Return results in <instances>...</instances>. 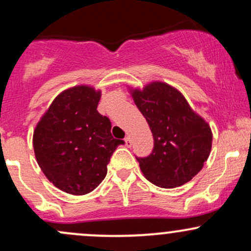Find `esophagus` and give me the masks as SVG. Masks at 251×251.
Instances as JSON below:
<instances>
[{
  "instance_id": "obj_1",
  "label": "esophagus",
  "mask_w": 251,
  "mask_h": 251,
  "mask_svg": "<svg viewBox=\"0 0 251 251\" xmlns=\"http://www.w3.org/2000/svg\"><path fill=\"white\" fill-rule=\"evenodd\" d=\"M125 144L127 148H131L132 146V140H131V138H129V135H127V137L125 138Z\"/></svg>"
}]
</instances>
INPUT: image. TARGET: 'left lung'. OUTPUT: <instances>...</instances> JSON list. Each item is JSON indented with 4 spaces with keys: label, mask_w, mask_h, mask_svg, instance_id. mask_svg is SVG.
<instances>
[{
    "label": "left lung",
    "mask_w": 251,
    "mask_h": 251,
    "mask_svg": "<svg viewBox=\"0 0 251 251\" xmlns=\"http://www.w3.org/2000/svg\"><path fill=\"white\" fill-rule=\"evenodd\" d=\"M129 94L148 122L154 146L149 157L137 158L144 177L154 185H184L203 169L212 146V132L174 86L152 81Z\"/></svg>",
    "instance_id": "1"
}]
</instances>
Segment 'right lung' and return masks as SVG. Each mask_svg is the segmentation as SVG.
<instances>
[{
	"label": "right lung",
	"instance_id": "obj_1",
	"mask_svg": "<svg viewBox=\"0 0 251 251\" xmlns=\"http://www.w3.org/2000/svg\"><path fill=\"white\" fill-rule=\"evenodd\" d=\"M101 91L70 87L40 118L33 133L36 162L47 179L63 192L89 194L107 174V164L123 140L111 134V122L98 112Z\"/></svg>",
	"mask_w": 251,
	"mask_h": 251
}]
</instances>
